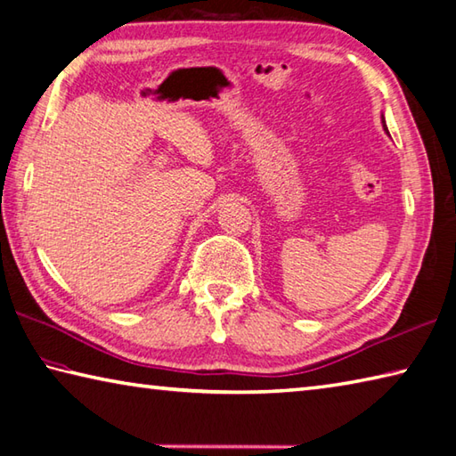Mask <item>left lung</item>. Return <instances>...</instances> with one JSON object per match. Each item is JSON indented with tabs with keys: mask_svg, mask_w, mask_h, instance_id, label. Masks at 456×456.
Returning <instances> with one entry per match:
<instances>
[{
	"mask_svg": "<svg viewBox=\"0 0 456 456\" xmlns=\"http://www.w3.org/2000/svg\"><path fill=\"white\" fill-rule=\"evenodd\" d=\"M383 126H386V120H383ZM386 132H387V128H386Z\"/></svg>",
	"mask_w": 456,
	"mask_h": 456,
	"instance_id": "1",
	"label": "left lung"
}]
</instances>
